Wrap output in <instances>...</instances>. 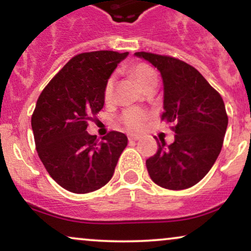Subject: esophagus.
<instances>
[{
	"label": "esophagus",
	"instance_id": "34e87169",
	"mask_svg": "<svg viewBox=\"0 0 251 251\" xmlns=\"http://www.w3.org/2000/svg\"><path fill=\"white\" fill-rule=\"evenodd\" d=\"M139 139V135H128V140L129 142H137V140Z\"/></svg>",
	"mask_w": 251,
	"mask_h": 251
}]
</instances>
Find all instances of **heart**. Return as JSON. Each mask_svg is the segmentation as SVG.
Listing matches in <instances>:
<instances>
[{"label":"heart","mask_w":251,"mask_h":251,"mask_svg":"<svg viewBox=\"0 0 251 251\" xmlns=\"http://www.w3.org/2000/svg\"><path fill=\"white\" fill-rule=\"evenodd\" d=\"M129 72H131V75L137 80V82L139 83L143 89L149 87L152 83L158 82V76L155 71L146 63H138L137 66L132 67ZM113 86L114 80L113 77H111L106 82L105 89H103L105 100H111L112 94H113ZM146 119H148V114L139 108H129L124 112L123 114V122L129 129H139Z\"/></svg>","instance_id":"1"}]
</instances>
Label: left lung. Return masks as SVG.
I'll return each mask as SVG.
<instances>
[{
  "instance_id": "obj_1",
  "label": "left lung",
  "mask_w": 251,
  "mask_h": 251,
  "mask_svg": "<svg viewBox=\"0 0 251 251\" xmlns=\"http://www.w3.org/2000/svg\"><path fill=\"white\" fill-rule=\"evenodd\" d=\"M134 56L146 60L162 75V120L175 125V142H158L157 153L146 160L150 177L169 190L191 188L210 171L222 150L227 127L223 99L186 62L145 51Z\"/></svg>"
}]
</instances>
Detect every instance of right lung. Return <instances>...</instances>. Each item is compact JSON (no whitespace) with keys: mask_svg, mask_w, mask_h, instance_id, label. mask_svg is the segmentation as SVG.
Here are the masks:
<instances>
[{"mask_svg":"<svg viewBox=\"0 0 251 251\" xmlns=\"http://www.w3.org/2000/svg\"><path fill=\"white\" fill-rule=\"evenodd\" d=\"M128 53L99 50L74 56L37 99L31 128L36 151L50 177L74 194L102 188L114 174L127 137L112 131L98 143L86 131L87 120L101 111L103 89Z\"/></svg>","mask_w":251,"mask_h":251,"instance_id":"obj_1","label":"right lung"}]
</instances>
